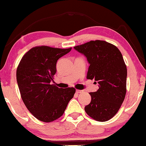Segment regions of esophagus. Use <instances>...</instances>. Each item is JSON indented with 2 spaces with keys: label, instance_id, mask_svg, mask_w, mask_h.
Segmentation results:
<instances>
[{
  "label": "esophagus",
  "instance_id": "obj_1",
  "mask_svg": "<svg viewBox=\"0 0 146 146\" xmlns=\"http://www.w3.org/2000/svg\"><path fill=\"white\" fill-rule=\"evenodd\" d=\"M76 92L77 93H82V92H83V91H82V90H76Z\"/></svg>",
  "mask_w": 146,
  "mask_h": 146
}]
</instances>
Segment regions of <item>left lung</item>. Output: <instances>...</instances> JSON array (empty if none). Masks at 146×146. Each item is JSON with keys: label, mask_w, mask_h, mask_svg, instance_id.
Instances as JSON below:
<instances>
[{"label": "left lung", "mask_w": 146, "mask_h": 146, "mask_svg": "<svg viewBox=\"0 0 146 146\" xmlns=\"http://www.w3.org/2000/svg\"><path fill=\"white\" fill-rule=\"evenodd\" d=\"M74 48L86 56L90 64L87 78L94 79L99 87L96 92L90 93L91 101L84 108L86 113L98 122L110 120L118 111L126 94L127 68L122 53L113 44L99 40Z\"/></svg>", "instance_id": "left-lung-1"}]
</instances>
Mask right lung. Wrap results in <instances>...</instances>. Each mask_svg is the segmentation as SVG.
<instances>
[{"label":"right lung","instance_id":"obj_1","mask_svg":"<svg viewBox=\"0 0 146 146\" xmlns=\"http://www.w3.org/2000/svg\"><path fill=\"white\" fill-rule=\"evenodd\" d=\"M71 48L36 46L24 54L17 69V81L21 98L29 111L38 120L51 122L65 111L76 90L50 84L56 72V62Z\"/></svg>","mask_w":146,"mask_h":146}]
</instances>
